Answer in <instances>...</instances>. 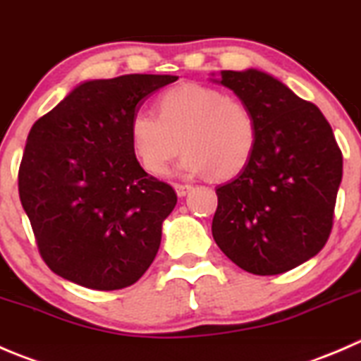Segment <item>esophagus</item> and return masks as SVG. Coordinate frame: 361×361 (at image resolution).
<instances>
[{
	"mask_svg": "<svg viewBox=\"0 0 361 361\" xmlns=\"http://www.w3.org/2000/svg\"><path fill=\"white\" fill-rule=\"evenodd\" d=\"M173 189H176L177 196L182 198V196H185L189 191H191V185L189 184H173Z\"/></svg>",
	"mask_w": 361,
	"mask_h": 361,
	"instance_id": "obj_1",
	"label": "esophagus"
}]
</instances>
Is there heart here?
Here are the masks:
<instances>
[{
	"mask_svg": "<svg viewBox=\"0 0 361 361\" xmlns=\"http://www.w3.org/2000/svg\"><path fill=\"white\" fill-rule=\"evenodd\" d=\"M182 147L185 176L231 179L249 165L258 140L255 114L219 89L184 84L163 92L158 114L140 109L130 119V144L142 169L163 176Z\"/></svg>",
	"mask_w": 361,
	"mask_h": 361,
	"instance_id": "obj_1",
	"label": "heart"
}]
</instances>
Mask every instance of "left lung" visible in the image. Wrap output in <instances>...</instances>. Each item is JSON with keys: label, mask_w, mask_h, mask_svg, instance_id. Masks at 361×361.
I'll return each mask as SVG.
<instances>
[{"label": "left lung", "mask_w": 361, "mask_h": 361, "mask_svg": "<svg viewBox=\"0 0 361 361\" xmlns=\"http://www.w3.org/2000/svg\"><path fill=\"white\" fill-rule=\"evenodd\" d=\"M251 109L258 140L249 165L216 189L212 237L245 272L277 276L326 244L342 152L321 110L256 68L210 73Z\"/></svg>", "instance_id": "obj_1"}]
</instances>
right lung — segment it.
<instances>
[{
	"label": "right lung",
	"instance_id": "1",
	"mask_svg": "<svg viewBox=\"0 0 361 361\" xmlns=\"http://www.w3.org/2000/svg\"><path fill=\"white\" fill-rule=\"evenodd\" d=\"M176 75L80 82L31 128L19 196L49 269L89 290H123L151 267L172 185L149 176L130 144V119Z\"/></svg>",
	"mask_w": 361,
	"mask_h": 361
}]
</instances>
